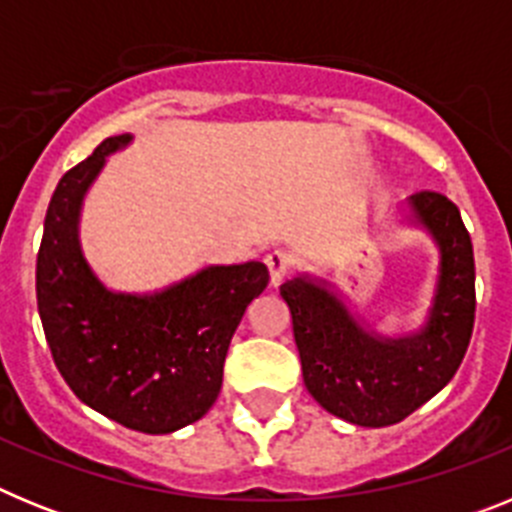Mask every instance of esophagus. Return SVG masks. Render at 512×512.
Returning a JSON list of instances; mask_svg holds the SVG:
<instances>
[{
	"mask_svg": "<svg viewBox=\"0 0 512 512\" xmlns=\"http://www.w3.org/2000/svg\"><path fill=\"white\" fill-rule=\"evenodd\" d=\"M266 269H269L271 284H274V287H279V284L287 279L289 269H292V259H289V253L271 251L269 256H266Z\"/></svg>",
	"mask_w": 512,
	"mask_h": 512,
	"instance_id": "obj_1",
	"label": "esophagus"
}]
</instances>
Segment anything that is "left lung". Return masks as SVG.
Instances as JSON below:
<instances>
[{
    "label": "left lung",
    "instance_id": "obj_1",
    "mask_svg": "<svg viewBox=\"0 0 512 512\" xmlns=\"http://www.w3.org/2000/svg\"><path fill=\"white\" fill-rule=\"evenodd\" d=\"M408 207L441 251L436 295L420 330L402 338L369 333L323 279L295 277L279 287L307 392L328 413L364 428L400 423L441 392L474 328V251L459 207L428 189L413 194Z\"/></svg>",
    "mask_w": 512,
    "mask_h": 512
}]
</instances>
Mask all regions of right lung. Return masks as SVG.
<instances>
[{
  "label": "right lung",
  "mask_w": 512,
  "mask_h": 512,
  "mask_svg": "<svg viewBox=\"0 0 512 512\" xmlns=\"http://www.w3.org/2000/svg\"><path fill=\"white\" fill-rule=\"evenodd\" d=\"M130 140H102L61 176L45 212L35 292L45 341L71 392L115 423L156 436L212 408L230 338L269 271L261 261L207 266L153 295L104 287L81 253V202L107 156Z\"/></svg>",
  "instance_id": "obj_1"
}]
</instances>
